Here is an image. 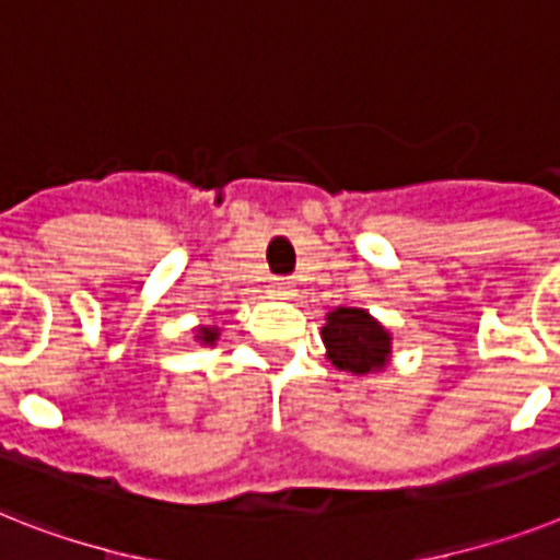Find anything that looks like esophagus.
<instances>
[{
    "mask_svg": "<svg viewBox=\"0 0 560 560\" xmlns=\"http://www.w3.org/2000/svg\"><path fill=\"white\" fill-rule=\"evenodd\" d=\"M270 293L276 295V299H290V295H293V288H290V281L276 279V281H272V290H270Z\"/></svg>",
    "mask_w": 560,
    "mask_h": 560,
    "instance_id": "1",
    "label": "esophagus"
}]
</instances>
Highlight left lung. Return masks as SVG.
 Returning <instances> with one entry per match:
<instances>
[{
  "mask_svg": "<svg viewBox=\"0 0 560 560\" xmlns=\"http://www.w3.org/2000/svg\"><path fill=\"white\" fill-rule=\"evenodd\" d=\"M327 359L339 371L357 376L376 374L388 365L390 334L362 307H336L322 327Z\"/></svg>",
  "mask_w": 560,
  "mask_h": 560,
  "instance_id": "left-lung-1",
  "label": "left lung"
}]
</instances>
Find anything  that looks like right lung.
<instances>
[{
  "label": "right lung",
  "mask_w": 560,
  "mask_h": 560,
  "mask_svg": "<svg viewBox=\"0 0 560 560\" xmlns=\"http://www.w3.org/2000/svg\"><path fill=\"white\" fill-rule=\"evenodd\" d=\"M218 334H221V330H218L215 325H201L198 327V336H195V339H198L201 345H215Z\"/></svg>",
  "instance_id": "obj_1"
}]
</instances>
